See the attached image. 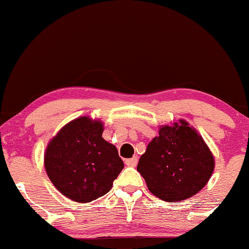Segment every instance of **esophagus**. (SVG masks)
I'll return each instance as SVG.
<instances>
[{"label": "esophagus", "mask_w": 249, "mask_h": 249, "mask_svg": "<svg viewBox=\"0 0 249 249\" xmlns=\"http://www.w3.org/2000/svg\"><path fill=\"white\" fill-rule=\"evenodd\" d=\"M124 162H125V164L129 166H135L138 162V158L137 156H134V158H131V159H127Z\"/></svg>", "instance_id": "esophagus-1"}]
</instances>
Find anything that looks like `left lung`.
<instances>
[{
	"mask_svg": "<svg viewBox=\"0 0 249 249\" xmlns=\"http://www.w3.org/2000/svg\"><path fill=\"white\" fill-rule=\"evenodd\" d=\"M137 170L149 192L173 202L189 198L206 185L214 159L198 132L181 120L160 129L139 159Z\"/></svg>",
	"mask_w": 249,
	"mask_h": 249,
	"instance_id": "1",
	"label": "left lung"
}]
</instances>
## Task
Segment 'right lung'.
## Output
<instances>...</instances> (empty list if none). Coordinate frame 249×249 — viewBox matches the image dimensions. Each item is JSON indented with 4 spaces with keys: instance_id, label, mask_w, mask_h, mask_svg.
<instances>
[{
    "instance_id": "obj_1",
    "label": "right lung",
    "mask_w": 249,
    "mask_h": 249,
    "mask_svg": "<svg viewBox=\"0 0 249 249\" xmlns=\"http://www.w3.org/2000/svg\"><path fill=\"white\" fill-rule=\"evenodd\" d=\"M102 134L100 121L78 118L64 125L46 148L47 176L74 202L89 203L104 196L124 169L118 149Z\"/></svg>"
}]
</instances>
